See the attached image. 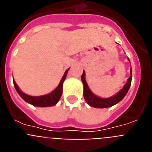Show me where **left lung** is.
<instances>
[{"label":"left lung","instance_id":"8db88e82","mask_svg":"<svg viewBox=\"0 0 152 152\" xmlns=\"http://www.w3.org/2000/svg\"><path fill=\"white\" fill-rule=\"evenodd\" d=\"M132 68L130 70V77L127 80V82L125 84L123 89H121L119 92L115 94L114 96L109 98H101L95 95L88 87V84L85 80V72H83L81 75V80L84 84V97L86 102L89 104L91 107H95V108H107L112 106L115 105L119 102L123 100L124 96H126L127 92L129 91L132 82Z\"/></svg>","mask_w":152,"mask_h":152}]
</instances>
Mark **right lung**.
Returning <instances> with one entry per match:
<instances>
[{"label":"right lung","instance_id":"add662e5","mask_svg":"<svg viewBox=\"0 0 152 152\" xmlns=\"http://www.w3.org/2000/svg\"><path fill=\"white\" fill-rule=\"evenodd\" d=\"M68 69H67L64 72L63 77H61V80L60 81L59 84L58 85L57 88L54 90V91L51 92L50 94H48L46 95H43V96H29V95L23 93L20 91V89L18 88V86L17 85L16 82L13 80V84L15 87L16 91L19 94V95L26 102L28 103H30L33 106L35 107H52L55 106L56 103L58 102V100L61 98V94H62V85L64 80H65L68 74Z\"/></svg>","mask_w":152,"mask_h":152}]
</instances>
